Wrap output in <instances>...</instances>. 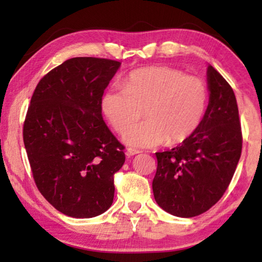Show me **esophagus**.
Masks as SVG:
<instances>
[{"mask_svg": "<svg viewBox=\"0 0 262 262\" xmlns=\"http://www.w3.org/2000/svg\"><path fill=\"white\" fill-rule=\"evenodd\" d=\"M141 151H139V150H137V149H134V148H128L127 150H126V156L127 157H130V156H134V155H137V154H139Z\"/></svg>", "mask_w": 262, "mask_h": 262, "instance_id": "obj_1", "label": "esophagus"}]
</instances>
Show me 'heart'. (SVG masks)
Instances as JSON below:
<instances>
[{
	"instance_id": "b5f03b06",
	"label": "heart",
	"mask_w": 262,
	"mask_h": 262,
	"mask_svg": "<svg viewBox=\"0 0 262 262\" xmlns=\"http://www.w3.org/2000/svg\"><path fill=\"white\" fill-rule=\"evenodd\" d=\"M209 92L196 76L170 67H145L125 77L124 88L112 87L102 96V112L123 134L146 110L148 119L124 135L127 144L152 148L177 145L194 135L205 116Z\"/></svg>"
}]
</instances>
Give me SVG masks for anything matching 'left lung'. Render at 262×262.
<instances>
[{
    "label": "left lung",
    "instance_id": "left-lung-1",
    "mask_svg": "<svg viewBox=\"0 0 262 262\" xmlns=\"http://www.w3.org/2000/svg\"><path fill=\"white\" fill-rule=\"evenodd\" d=\"M210 91L205 116L187 141L156 152L152 180L156 203L177 217L199 216L227 191L242 151V131L235 93L212 66L207 67Z\"/></svg>",
    "mask_w": 262,
    "mask_h": 262
}]
</instances>
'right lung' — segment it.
Wrapping results in <instances>:
<instances>
[{
  "label": "right lung",
  "mask_w": 262,
  "mask_h": 262,
  "mask_svg": "<svg viewBox=\"0 0 262 262\" xmlns=\"http://www.w3.org/2000/svg\"><path fill=\"white\" fill-rule=\"evenodd\" d=\"M120 62L75 57L49 71L32 95L24 143L35 185L59 212L92 218L114 196L124 145L101 114L103 92Z\"/></svg>",
  "instance_id": "add662e5"
}]
</instances>
